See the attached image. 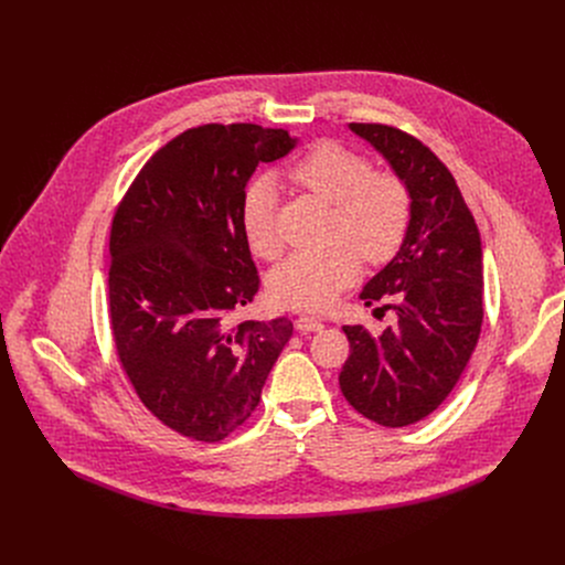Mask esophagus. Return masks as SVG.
<instances>
[{
  "instance_id": "1",
  "label": "esophagus",
  "mask_w": 565,
  "mask_h": 565,
  "mask_svg": "<svg viewBox=\"0 0 565 565\" xmlns=\"http://www.w3.org/2000/svg\"><path fill=\"white\" fill-rule=\"evenodd\" d=\"M295 327H297L299 333H317V331L324 329V324H321V319L310 317V315H299L297 321H295Z\"/></svg>"
}]
</instances>
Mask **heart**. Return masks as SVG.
<instances>
[{"instance_id":"1","label":"heart","mask_w":565,"mask_h":565,"mask_svg":"<svg viewBox=\"0 0 565 565\" xmlns=\"http://www.w3.org/2000/svg\"><path fill=\"white\" fill-rule=\"evenodd\" d=\"M288 179L333 207L327 250L295 253L268 279L270 297L295 310H327L355 279L360 257L388 262L407 236L412 196L388 172H373L369 160L340 145L319 142L288 168ZM241 230L255 257L275 259L281 250L277 232V192L270 179L253 183L241 203Z\"/></svg>"}]
</instances>
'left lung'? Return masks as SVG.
I'll list each match as a JSON object with an SVG mask.
<instances>
[{"label":"left lung","mask_w":565,"mask_h":565,"mask_svg":"<svg viewBox=\"0 0 565 565\" xmlns=\"http://www.w3.org/2000/svg\"><path fill=\"white\" fill-rule=\"evenodd\" d=\"M407 185L412 218L395 257L362 288L386 301L395 324L377 338L344 327L351 355L340 386L349 405L382 427H407L431 412L462 375L482 324V248L476 221L438 156L388 125L351 122ZM380 310V308H377Z\"/></svg>","instance_id":"obj_1"}]
</instances>
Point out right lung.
<instances>
[{"label": "right lung", "mask_w": 565, "mask_h": 565, "mask_svg": "<svg viewBox=\"0 0 565 565\" xmlns=\"http://www.w3.org/2000/svg\"><path fill=\"white\" fill-rule=\"evenodd\" d=\"M297 138L259 125H203L160 147L116 210L109 312L142 405L181 436L218 443L244 425L292 321H241L259 290L241 203L259 163Z\"/></svg>", "instance_id": "add662e5"}]
</instances>
